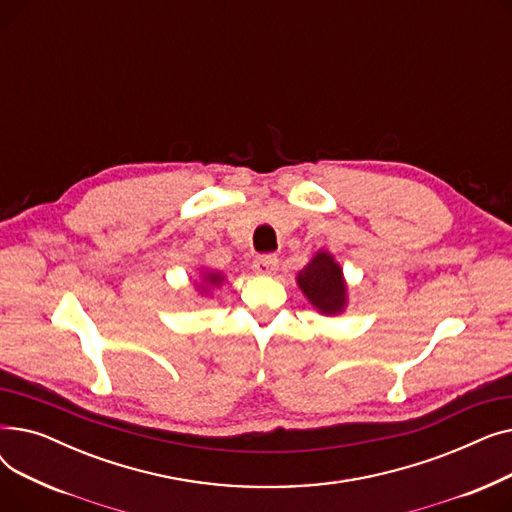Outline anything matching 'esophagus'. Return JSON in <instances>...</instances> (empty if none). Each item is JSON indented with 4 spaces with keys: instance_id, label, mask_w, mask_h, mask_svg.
Returning a JSON list of instances; mask_svg holds the SVG:
<instances>
[{
    "instance_id": "1",
    "label": "esophagus",
    "mask_w": 512,
    "mask_h": 512,
    "mask_svg": "<svg viewBox=\"0 0 512 512\" xmlns=\"http://www.w3.org/2000/svg\"><path fill=\"white\" fill-rule=\"evenodd\" d=\"M278 257L276 255H263V257H257L255 263H253V270L261 276H274L278 272Z\"/></svg>"
}]
</instances>
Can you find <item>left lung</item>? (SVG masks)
<instances>
[{"mask_svg": "<svg viewBox=\"0 0 512 512\" xmlns=\"http://www.w3.org/2000/svg\"><path fill=\"white\" fill-rule=\"evenodd\" d=\"M297 286L319 315L338 317L348 307V282L342 265L326 249H319L297 274Z\"/></svg>", "mask_w": 512, "mask_h": 512, "instance_id": "obj_1", "label": "left lung"}]
</instances>
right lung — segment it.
<instances>
[{
    "instance_id": "1",
    "label": "right lung",
    "mask_w": 512,
    "mask_h": 512,
    "mask_svg": "<svg viewBox=\"0 0 512 512\" xmlns=\"http://www.w3.org/2000/svg\"><path fill=\"white\" fill-rule=\"evenodd\" d=\"M226 282V274L211 270V267H199V278L195 282V290L201 294V297H209V292L220 288Z\"/></svg>"
}]
</instances>
